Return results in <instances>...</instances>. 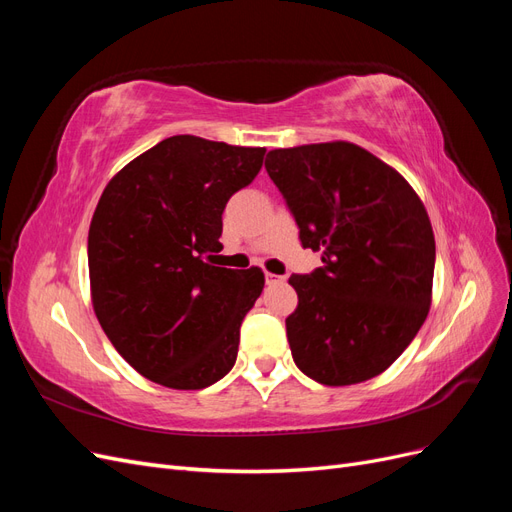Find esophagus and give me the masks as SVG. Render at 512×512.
Here are the masks:
<instances>
[{
	"mask_svg": "<svg viewBox=\"0 0 512 512\" xmlns=\"http://www.w3.org/2000/svg\"><path fill=\"white\" fill-rule=\"evenodd\" d=\"M286 280V277L284 275H275V273H265V282L267 284H280V282H284Z\"/></svg>",
	"mask_w": 512,
	"mask_h": 512,
	"instance_id": "obj_1",
	"label": "esophagus"
}]
</instances>
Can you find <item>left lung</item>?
<instances>
[{
  "label": "left lung",
  "mask_w": 512,
  "mask_h": 512,
  "mask_svg": "<svg viewBox=\"0 0 512 512\" xmlns=\"http://www.w3.org/2000/svg\"><path fill=\"white\" fill-rule=\"evenodd\" d=\"M265 168L322 267L290 275L292 359L327 386L374 378L429 314L436 239L412 185L367 149L318 143L267 153Z\"/></svg>",
  "instance_id": "obj_1"
}]
</instances>
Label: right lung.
Masks as SVG:
<instances>
[{
	"instance_id": "obj_1",
	"label": "right lung",
	"mask_w": 512,
	"mask_h": 512,
	"mask_svg": "<svg viewBox=\"0 0 512 512\" xmlns=\"http://www.w3.org/2000/svg\"><path fill=\"white\" fill-rule=\"evenodd\" d=\"M265 151L170 136L104 188L87 239L91 303L147 380L198 391L235 365L265 273L213 267L207 254L222 247L228 198L254 181Z\"/></svg>"
}]
</instances>
